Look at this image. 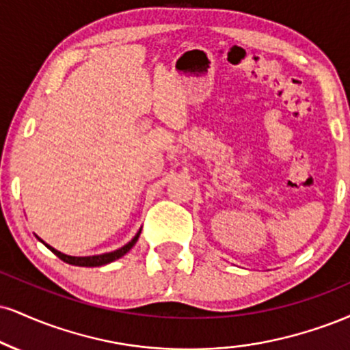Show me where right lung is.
Returning a JSON list of instances; mask_svg holds the SVG:
<instances>
[{"label":"right lung","mask_w":350,"mask_h":350,"mask_svg":"<svg viewBox=\"0 0 350 350\" xmlns=\"http://www.w3.org/2000/svg\"><path fill=\"white\" fill-rule=\"evenodd\" d=\"M140 233H142V230L138 231L137 234H135V238L132 239V241L125 244V246L120 247V250L112 251V252H106V254H99V256H86V258H75V256H66L60 251L53 250V247L49 246V244H45V246H47L55 256H58V258H60L63 262H68V264H73V266H81V267H99V266H104V264H109V262H112V260L122 258L124 254H127V252L133 247V244L137 243V239H138V237H140Z\"/></svg>","instance_id":"add662e5"}]
</instances>
